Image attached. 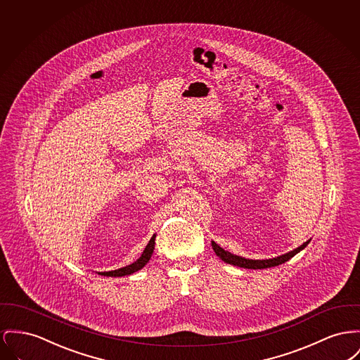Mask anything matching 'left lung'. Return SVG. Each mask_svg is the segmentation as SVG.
Masks as SVG:
<instances>
[{
    "mask_svg": "<svg viewBox=\"0 0 360 360\" xmlns=\"http://www.w3.org/2000/svg\"><path fill=\"white\" fill-rule=\"evenodd\" d=\"M310 240L304 242L302 246H299L295 250L290 252V253L283 254L280 257H276V258H269V259H248V258H242L239 255H233V254L226 252L224 249H221L217 243L212 242V248L214 250V253L217 257H220L224 262L227 264H231L235 266H240V268H246V269H265V268H272V266H277L280 264H284L285 261L291 259L295 254L299 253L300 250H303L307 245H309Z\"/></svg>",
    "mask_w": 360,
    "mask_h": 360,
    "instance_id": "obj_1",
    "label": "left lung"
}]
</instances>
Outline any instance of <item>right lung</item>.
<instances>
[{"label": "right lung", "instance_id": "obj_1", "mask_svg": "<svg viewBox=\"0 0 360 360\" xmlns=\"http://www.w3.org/2000/svg\"><path fill=\"white\" fill-rule=\"evenodd\" d=\"M155 238H156V235H153V236L150 238L148 245L146 246L144 252H143L141 257H140L137 261H134L133 264L127 265L125 268H121V269H117V271H111V272H101L99 275L110 276V277H120V276L131 275V274L140 271L141 268H144L146 264L148 262L150 255L153 253V249H155Z\"/></svg>", "mask_w": 360, "mask_h": 360}]
</instances>
